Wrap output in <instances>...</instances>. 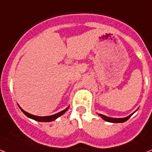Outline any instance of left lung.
Returning <instances> with one entry per match:
<instances>
[{
    "mask_svg": "<svg viewBox=\"0 0 152 152\" xmlns=\"http://www.w3.org/2000/svg\"><path fill=\"white\" fill-rule=\"evenodd\" d=\"M136 111H135V112H136ZM134 113H133V114H134ZM133 114L129 115V116L125 117V118H111V117L106 116V115H102V114H98V115H99V116L102 117V119H104V120L107 121V122H109V123H124V122H126V120H128V119H129V118L131 117V115Z\"/></svg>",
    "mask_w": 152,
    "mask_h": 152,
    "instance_id": "8db88e82",
    "label": "left lung"
}]
</instances>
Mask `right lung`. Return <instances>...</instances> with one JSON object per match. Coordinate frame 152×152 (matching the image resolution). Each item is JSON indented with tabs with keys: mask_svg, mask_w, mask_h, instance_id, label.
<instances>
[{
	"mask_svg": "<svg viewBox=\"0 0 152 152\" xmlns=\"http://www.w3.org/2000/svg\"><path fill=\"white\" fill-rule=\"evenodd\" d=\"M18 107H19V108L21 109V111H22L27 117H29V118H30V119H34V120L36 121H39V122H51V121L53 120H55L57 118H58L59 116H61V115H63L64 113L68 110V108H69V106L68 108H65V110L61 111V112H58V113H56V114L55 115H49V116H37V115L29 114V113L26 112V111H24L19 105H18Z\"/></svg>",
	"mask_w": 152,
	"mask_h": 152,
	"instance_id": "obj_1",
	"label": "right lung"
}]
</instances>
